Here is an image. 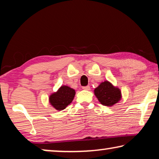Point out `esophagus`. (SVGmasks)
Listing matches in <instances>:
<instances>
[{"mask_svg":"<svg viewBox=\"0 0 159 159\" xmlns=\"http://www.w3.org/2000/svg\"><path fill=\"white\" fill-rule=\"evenodd\" d=\"M82 89H83V90H90V86H84V87H82Z\"/></svg>","mask_w":159,"mask_h":159,"instance_id":"esophagus-1","label":"esophagus"}]
</instances>
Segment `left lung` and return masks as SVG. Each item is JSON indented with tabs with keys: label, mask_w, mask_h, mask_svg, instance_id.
Here are the masks:
<instances>
[{
	"label": "left lung",
	"mask_w": 159,
	"mask_h": 159,
	"mask_svg": "<svg viewBox=\"0 0 159 159\" xmlns=\"http://www.w3.org/2000/svg\"><path fill=\"white\" fill-rule=\"evenodd\" d=\"M94 93L100 103L106 106H114L121 98L120 90L108 81L101 82L94 90Z\"/></svg>",
	"instance_id": "8db88e82"
}]
</instances>
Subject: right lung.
I'll use <instances>...</instances> for the list:
<instances>
[{"label":"right lung","instance_id":"obj_1","mask_svg":"<svg viewBox=\"0 0 159 159\" xmlns=\"http://www.w3.org/2000/svg\"><path fill=\"white\" fill-rule=\"evenodd\" d=\"M75 95V90L68 86H61L56 93L51 95L50 103L56 110L61 111L71 103Z\"/></svg>","mask_w":159,"mask_h":159}]
</instances>
